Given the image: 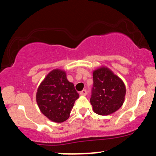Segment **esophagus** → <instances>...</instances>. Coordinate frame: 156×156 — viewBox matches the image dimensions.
I'll list each match as a JSON object with an SVG mask.
<instances>
[{"instance_id": "1", "label": "esophagus", "mask_w": 156, "mask_h": 156, "mask_svg": "<svg viewBox=\"0 0 156 156\" xmlns=\"http://www.w3.org/2000/svg\"><path fill=\"white\" fill-rule=\"evenodd\" d=\"M80 94L82 95V96H85V95H86L87 94L86 90H83V91H80Z\"/></svg>"}]
</instances>
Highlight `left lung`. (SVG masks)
I'll return each mask as SVG.
<instances>
[{
	"label": "left lung",
	"instance_id": "left-lung-1",
	"mask_svg": "<svg viewBox=\"0 0 156 156\" xmlns=\"http://www.w3.org/2000/svg\"><path fill=\"white\" fill-rule=\"evenodd\" d=\"M93 80L90 99L93 111L100 115L118 111L125 100L126 89L123 80L105 66L93 71Z\"/></svg>",
	"mask_w": 156,
	"mask_h": 156
}]
</instances>
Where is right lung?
<instances>
[{"mask_svg":"<svg viewBox=\"0 0 156 156\" xmlns=\"http://www.w3.org/2000/svg\"><path fill=\"white\" fill-rule=\"evenodd\" d=\"M78 98L79 94L67 79L66 72L58 68L48 73L36 92V103L40 111L55 123L68 120Z\"/></svg>","mask_w":156,"mask_h":156,"instance_id":"add662e5","label":"right lung"}]
</instances>
